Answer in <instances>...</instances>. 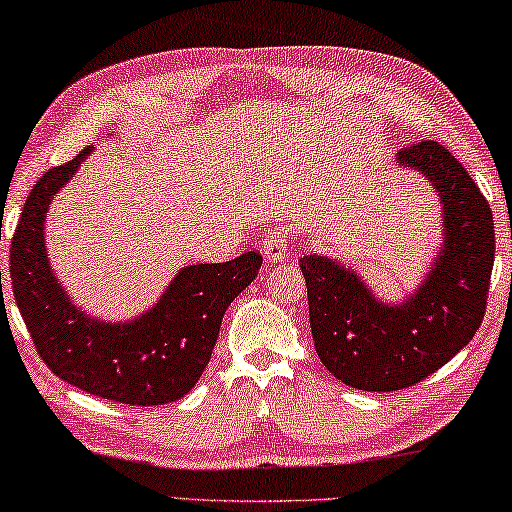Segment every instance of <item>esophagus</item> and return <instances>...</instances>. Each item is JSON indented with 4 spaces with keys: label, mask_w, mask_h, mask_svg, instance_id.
<instances>
[{
    "label": "esophagus",
    "mask_w": 512,
    "mask_h": 512,
    "mask_svg": "<svg viewBox=\"0 0 512 512\" xmlns=\"http://www.w3.org/2000/svg\"><path fill=\"white\" fill-rule=\"evenodd\" d=\"M290 236H293V231H290L286 224H278L269 231V234H264V238H262L264 257H267V260H271V262L286 260Z\"/></svg>",
    "instance_id": "34e87169"
}]
</instances>
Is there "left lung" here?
<instances>
[{
  "mask_svg": "<svg viewBox=\"0 0 512 512\" xmlns=\"http://www.w3.org/2000/svg\"><path fill=\"white\" fill-rule=\"evenodd\" d=\"M397 160L425 174L444 205V248L416 295L387 307L338 262L300 260L316 354L340 383L364 392L404 390L454 359L482 326L494 269V215L456 155L425 139Z\"/></svg>",
  "mask_w": 512,
  "mask_h": 512,
  "instance_id": "left-lung-1",
  "label": "left lung"
}]
</instances>
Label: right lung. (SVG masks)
<instances>
[{"label":"right lung","mask_w":512,"mask_h":512,"mask_svg":"<svg viewBox=\"0 0 512 512\" xmlns=\"http://www.w3.org/2000/svg\"><path fill=\"white\" fill-rule=\"evenodd\" d=\"M92 148L51 167L25 200L9 248L16 304L37 354L68 385L129 406L170 404L203 375L226 307L255 281L262 255L250 250L229 262L181 269L160 302L129 323L82 314L49 269L44 215Z\"/></svg>","instance_id":"obj_1"}]
</instances>
